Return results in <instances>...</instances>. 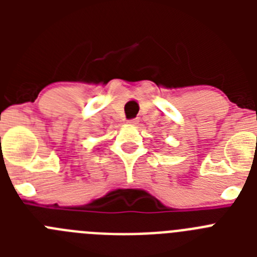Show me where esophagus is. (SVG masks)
<instances>
[{"mask_svg": "<svg viewBox=\"0 0 257 257\" xmlns=\"http://www.w3.org/2000/svg\"><path fill=\"white\" fill-rule=\"evenodd\" d=\"M138 122H139V119H138V118H131V119H128V121H127V123L136 124V123H138Z\"/></svg>", "mask_w": 257, "mask_h": 257, "instance_id": "1", "label": "esophagus"}]
</instances>
